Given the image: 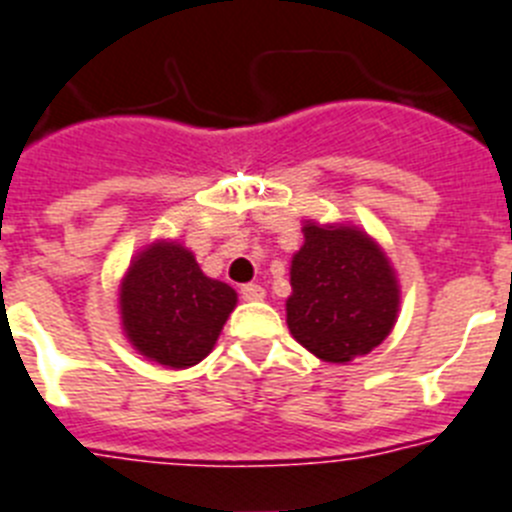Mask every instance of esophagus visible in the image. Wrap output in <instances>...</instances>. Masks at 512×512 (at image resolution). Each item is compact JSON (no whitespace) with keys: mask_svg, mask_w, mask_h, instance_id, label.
<instances>
[{"mask_svg":"<svg viewBox=\"0 0 512 512\" xmlns=\"http://www.w3.org/2000/svg\"><path fill=\"white\" fill-rule=\"evenodd\" d=\"M264 295H266L264 287H261V285H253V282H251V285H243V287H240V298H243V300H251V303H253V300H264Z\"/></svg>","mask_w":512,"mask_h":512,"instance_id":"34e87169","label":"esophagus"}]
</instances>
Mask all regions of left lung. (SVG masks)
I'll use <instances>...</instances> for the list:
<instances>
[{
  "label": "left lung",
  "mask_w": 512,
  "mask_h": 512,
  "mask_svg": "<svg viewBox=\"0 0 512 512\" xmlns=\"http://www.w3.org/2000/svg\"><path fill=\"white\" fill-rule=\"evenodd\" d=\"M292 256L287 298L290 334L323 362L355 360L391 334L399 279L383 248L355 225L305 222Z\"/></svg>",
  "instance_id": "left-lung-1"
}]
</instances>
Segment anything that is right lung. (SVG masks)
Returning a JSON list of instances; mask_svg holds the SVG:
<instances>
[{
    "mask_svg": "<svg viewBox=\"0 0 512 512\" xmlns=\"http://www.w3.org/2000/svg\"><path fill=\"white\" fill-rule=\"evenodd\" d=\"M238 295L199 269L176 240L139 251L119 287L121 326L139 355L183 370L202 362L220 339Z\"/></svg>",
    "mask_w": 512,
    "mask_h": 512,
    "instance_id": "1",
    "label": "right lung"
}]
</instances>
